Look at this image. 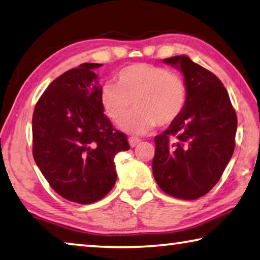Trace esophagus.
Masks as SVG:
<instances>
[{
  "instance_id": "1",
  "label": "esophagus",
  "mask_w": 260,
  "mask_h": 260,
  "mask_svg": "<svg viewBox=\"0 0 260 260\" xmlns=\"http://www.w3.org/2000/svg\"><path fill=\"white\" fill-rule=\"evenodd\" d=\"M140 142H141V140H140V139H138V138L131 137V138L128 139V143H129V146H131L132 148H133V147H135V146H138Z\"/></svg>"
}]
</instances>
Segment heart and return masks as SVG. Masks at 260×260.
<instances>
[{"label":"heart","mask_w":260,"mask_h":260,"mask_svg":"<svg viewBox=\"0 0 260 260\" xmlns=\"http://www.w3.org/2000/svg\"><path fill=\"white\" fill-rule=\"evenodd\" d=\"M117 83H105L101 89V105L108 118L120 125L133 108L123 129L142 134L156 123L166 127L182 114L187 100L186 84L178 74L150 63L126 66L115 76Z\"/></svg>","instance_id":"heart-1"}]
</instances>
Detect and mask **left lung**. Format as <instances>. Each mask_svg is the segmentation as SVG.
<instances>
[{"label":"left lung","instance_id":"obj_1","mask_svg":"<svg viewBox=\"0 0 260 260\" xmlns=\"http://www.w3.org/2000/svg\"><path fill=\"white\" fill-rule=\"evenodd\" d=\"M163 62L182 71L187 100L179 118L155 137L152 174L167 194L194 200L215 186L232 158L236 112L213 73L186 55Z\"/></svg>","mask_w":260,"mask_h":260}]
</instances>
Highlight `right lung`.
<instances>
[{"label": "right lung", "instance_id": "1", "mask_svg": "<svg viewBox=\"0 0 260 260\" xmlns=\"http://www.w3.org/2000/svg\"><path fill=\"white\" fill-rule=\"evenodd\" d=\"M82 63L47 86L32 117L34 158L51 187L81 205L104 198L117 180L114 156L129 149L101 105L102 85Z\"/></svg>", "mask_w": 260, "mask_h": 260}]
</instances>
